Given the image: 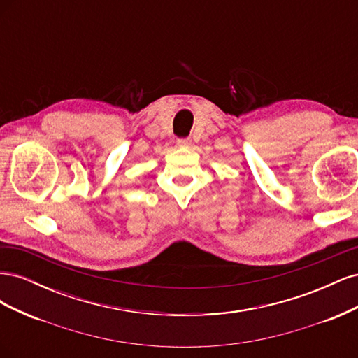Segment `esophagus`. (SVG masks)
I'll return each mask as SVG.
<instances>
[{
	"label": "esophagus",
	"instance_id": "obj_1",
	"mask_svg": "<svg viewBox=\"0 0 358 358\" xmlns=\"http://www.w3.org/2000/svg\"><path fill=\"white\" fill-rule=\"evenodd\" d=\"M178 146H180V148H189L191 146V140L189 138H179L178 140Z\"/></svg>",
	"mask_w": 358,
	"mask_h": 358
}]
</instances>
